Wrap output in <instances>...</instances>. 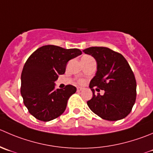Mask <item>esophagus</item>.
<instances>
[{"label": "esophagus", "mask_w": 153, "mask_h": 153, "mask_svg": "<svg viewBox=\"0 0 153 153\" xmlns=\"http://www.w3.org/2000/svg\"><path fill=\"white\" fill-rule=\"evenodd\" d=\"M83 90L82 87H77V91H78V92L81 91V90Z\"/></svg>", "instance_id": "1"}]
</instances>
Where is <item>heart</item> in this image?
I'll use <instances>...</instances> for the list:
<instances>
[{
	"label": "heart",
	"mask_w": 153,
	"mask_h": 153,
	"mask_svg": "<svg viewBox=\"0 0 153 153\" xmlns=\"http://www.w3.org/2000/svg\"><path fill=\"white\" fill-rule=\"evenodd\" d=\"M84 57H87V56H84ZM80 83H81V84L84 83V80H81V81H80Z\"/></svg>",
	"instance_id": "heart-1"
}]
</instances>
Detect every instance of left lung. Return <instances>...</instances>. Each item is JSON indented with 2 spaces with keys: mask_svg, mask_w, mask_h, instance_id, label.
<instances>
[{
  "mask_svg": "<svg viewBox=\"0 0 153 153\" xmlns=\"http://www.w3.org/2000/svg\"><path fill=\"white\" fill-rule=\"evenodd\" d=\"M97 63L96 75L90 81L93 98L87 105L94 114L109 121L127 117L136 100V80L129 64L120 53L106 47H90L83 50ZM102 95L94 94V88Z\"/></svg>",
  "mask_w": 153,
  "mask_h": 153,
  "instance_id": "8db88e82",
  "label": "left lung"
}]
</instances>
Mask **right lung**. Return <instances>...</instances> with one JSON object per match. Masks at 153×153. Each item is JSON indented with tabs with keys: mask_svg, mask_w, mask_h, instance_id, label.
I'll use <instances>...</instances> for the list:
<instances>
[{
	"mask_svg": "<svg viewBox=\"0 0 153 153\" xmlns=\"http://www.w3.org/2000/svg\"><path fill=\"white\" fill-rule=\"evenodd\" d=\"M82 54L78 48L65 49L53 45L36 50L27 60L21 75V94L31 115L44 122L58 117L65 111L68 99L76 87L66 85L55 90L59 75L66 72L71 59Z\"/></svg>",
	"mask_w": 153,
	"mask_h": 153,
	"instance_id": "right-lung-1",
	"label": "right lung"
}]
</instances>
